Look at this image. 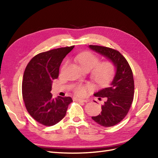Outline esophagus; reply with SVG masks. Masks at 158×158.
Segmentation results:
<instances>
[{"instance_id":"obj_1","label":"esophagus","mask_w":158,"mask_h":158,"mask_svg":"<svg viewBox=\"0 0 158 158\" xmlns=\"http://www.w3.org/2000/svg\"><path fill=\"white\" fill-rule=\"evenodd\" d=\"M73 100H75V101H78V102H87L88 100L87 99H80V98H73Z\"/></svg>"}]
</instances>
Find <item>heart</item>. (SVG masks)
<instances>
[{"label":"heart","instance_id":"1","mask_svg":"<svg viewBox=\"0 0 158 158\" xmlns=\"http://www.w3.org/2000/svg\"><path fill=\"white\" fill-rule=\"evenodd\" d=\"M76 61L85 70L93 68L92 79L98 85H104L112 78L115 73V66L110 61H105L98 64L99 58L90 52H83L77 54L75 58ZM88 87L84 85H77L74 91L79 96L85 95Z\"/></svg>","mask_w":158,"mask_h":158}]
</instances>
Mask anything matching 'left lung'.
I'll list each match as a JSON object with an SVG mask.
<instances>
[{"label":"left lung","mask_w":158,"mask_h":158,"mask_svg":"<svg viewBox=\"0 0 158 158\" xmlns=\"http://www.w3.org/2000/svg\"><path fill=\"white\" fill-rule=\"evenodd\" d=\"M89 48L115 66V76L109 86L94 94L99 97L98 99L104 98L105 102L101 106L100 114L92 117L100 126H113L126 116L132 103L135 92L132 71L126 58L117 50L98 45H89Z\"/></svg>","instance_id":"1"}]
</instances>
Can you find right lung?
<instances>
[{
  "label": "right lung",
  "instance_id": "add662e5",
  "mask_svg": "<svg viewBox=\"0 0 158 158\" xmlns=\"http://www.w3.org/2000/svg\"><path fill=\"white\" fill-rule=\"evenodd\" d=\"M75 46L40 53L32 58L25 69L22 82V96L33 119L46 126L58 123L64 117L73 102L70 97L53 98L50 92L53 80L59 75L63 59Z\"/></svg>",
  "mask_w": 158,
  "mask_h": 158
}]
</instances>
